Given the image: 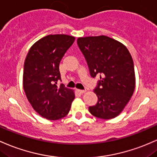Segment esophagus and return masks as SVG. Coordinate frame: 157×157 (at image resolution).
Listing matches in <instances>:
<instances>
[{
    "label": "esophagus",
    "mask_w": 157,
    "mask_h": 157,
    "mask_svg": "<svg viewBox=\"0 0 157 157\" xmlns=\"http://www.w3.org/2000/svg\"><path fill=\"white\" fill-rule=\"evenodd\" d=\"M77 92L79 93V94H84L86 92L85 90H80V89H77Z\"/></svg>",
    "instance_id": "esophagus-1"
}]
</instances>
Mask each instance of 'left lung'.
I'll list each match as a JSON object with an SVG mask.
<instances>
[{
    "label": "left lung",
    "mask_w": 157,
    "mask_h": 157,
    "mask_svg": "<svg viewBox=\"0 0 157 157\" xmlns=\"http://www.w3.org/2000/svg\"><path fill=\"white\" fill-rule=\"evenodd\" d=\"M77 44L83 53L92 77L100 75L97 104L90 113L101 119L120 115L130 101L136 87L133 60L122 43L106 36L80 37Z\"/></svg>",
    "instance_id": "left-lung-1"
}]
</instances>
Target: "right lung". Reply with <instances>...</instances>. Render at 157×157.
I'll list each match as a JSON object with an SVG mask.
<instances>
[{"instance_id":"1","label":"right lung","mask_w":157,"mask_h":157,"mask_svg":"<svg viewBox=\"0 0 157 157\" xmlns=\"http://www.w3.org/2000/svg\"><path fill=\"white\" fill-rule=\"evenodd\" d=\"M75 40L65 34L46 36L31 46L26 56L24 90L34 110L48 120L66 116L75 98L74 90L56 85L61 80L60 61Z\"/></svg>"}]
</instances>
